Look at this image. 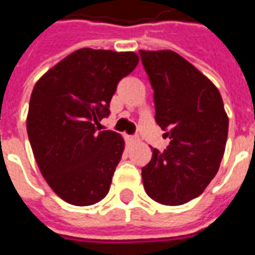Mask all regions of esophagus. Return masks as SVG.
<instances>
[{
    "label": "esophagus",
    "instance_id": "esophagus-1",
    "mask_svg": "<svg viewBox=\"0 0 255 255\" xmlns=\"http://www.w3.org/2000/svg\"><path fill=\"white\" fill-rule=\"evenodd\" d=\"M127 139L129 140V142H135V140H138V136H135V135H129V136H127Z\"/></svg>",
    "mask_w": 255,
    "mask_h": 255
}]
</instances>
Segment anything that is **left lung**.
<instances>
[{
  "instance_id": "1",
  "label": "left lung",
  "mask_w": 255,
  "mask_h": 255,
  "mask_svg": "<svg viewBox=\"0 0 255 255\" xmlns=\"http://www.w3.org/2000/svg\"><path fill=\"white\" fill-rule=\"evenodd\" d=\"M154 91L155 122L171 142L142 168L143 187L155 202L183 205L199 197L219 171L228 117L219 90L172 50H139Z\"/></svg>"
}]
</instances>
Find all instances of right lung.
<instances>
[{
  "mask_svg": "<svg viewBox=\"0 0 255 255\" xmlns=\"http://www.w3.org/2000/svg\"><path fill=\"white\" fill-rule=\"evenodd\" d=\"M138 61L132 52L79 49L34 86L27 133L42 176L65 202L89 206L109 191L124 140L95 124L109 116L117 84Z\"/></svg>",
  "mask_w": 255,
  "mask_h": 255,
  "instance_id": "right-lung-1",
  "label": "right lung"
}]
</instances>
